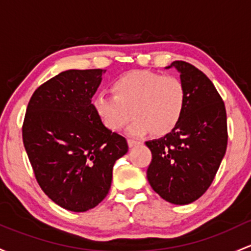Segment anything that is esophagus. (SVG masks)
<instances>
[{"label": "esophagus", "instance_id": "esophagus-1", "mask_svg": "<svg viewBox=\"0 0 251 251\" xmlns=\"http://www.w3.org/2000/svg\"><path fill=\"white\" fill-rule=\"evenodd\" d=\"M127 143H128V147H130V148H133V147H137V146H138L139 142L133 141V139H127Z\"/></svg>", "mask_w": 251, "mask_h": 251}]
</instances>
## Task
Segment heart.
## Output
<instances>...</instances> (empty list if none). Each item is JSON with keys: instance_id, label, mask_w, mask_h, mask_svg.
Listing matches in <instances>:
<instances>
[{"instance_id": "b5f03b06", "label": "heart", "mask_w": 251, "mask_h": 251, "mask_svg": "<svg viewBox=\"0 0 251 251\" xmlns=\"http://www.w3.org/2000/svg\"><path fill=\"white\" fill-rule=\"evenodd\" d=\"M113 95L99 94L92 101L94 109L109 131H120L131 115V136L151 131L163 136L179 124L186 107V89L172 75L150 71H132L113 81Z\"/></svg>"}]
</instances>
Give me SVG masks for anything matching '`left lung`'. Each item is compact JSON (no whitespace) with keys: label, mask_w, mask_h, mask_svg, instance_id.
Instances as JSON below:
<instances>
[{"label":"left lung","mask_w":251,"mask_h":251,"mask_svg":"<svg viewBox=\"0 0 251 251\" xmlns=\"http://www.w3.org/2000/svg\"><path fill=\"white\" fill-rule=\"evenodd\" d=\"M180 73L186 107L178 125L159 139L146 142L152 159L147 171L150 186L165 201L189 204L212 184L227 147L223 99L210 79L185 61L168 67Z\"/></svg>","instance_id":"8db88e82"}]
</instances>
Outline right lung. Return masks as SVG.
Listing matches in <instances>:
<instances>
[{
  "label": "right lung",
  "instance_id": "right-lung-1",
  "mask_svg": "<svg viewBox=\"0 0 251 251\" xmlns=\"http://www.w3.org/2000/svg\"><path fill=\"white\" fill-rule=\"evenodd\" d=\"M103 70H68L33 92L23 125V141L44 194L71 212H86L103 201L113 166L127 152L126 139L97 117L92 96Z\"/></svg>",
  "mask_w": 251,
  "mask_h": 251
}]
</instances>
